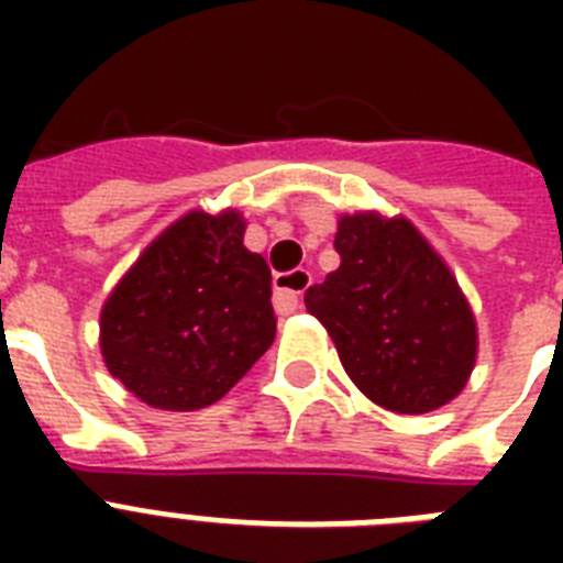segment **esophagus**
I'll return each instance as SVG.
<instances>
[{"label":"esophagus","mask_w":563,"mask_h":563,"mask_svg":"<svg viewBox=\"0 0 563 563\" xmlns=\"http://www.w3.org/2000/svg\"><path fill=\"white\" fill-rule=\"evenodd\" d=\"M312 274L307 268H291L274 277V295H277V307L280 309H298L300 295L309 289Z\"/></svg>","instance_id":"1"}]
</instances>
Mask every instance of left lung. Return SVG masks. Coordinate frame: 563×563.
<instances>
[{"label":"left lung","mask_w":563,"mask_h":563,"mask_svg":"<svg viewBox=\"0 0 563 563\" xmlns=\"http://www.w3.org/2000/svg\"><path fill=\"white\" fill-rule=\"evenodd\" d=\"M342 265L303 300L327 327L365 397L397 415H423L462 391L476 362V321L441 256L406 219L344 216Z\"/></svg>","instance_id":"obj_1"}]
</instances>
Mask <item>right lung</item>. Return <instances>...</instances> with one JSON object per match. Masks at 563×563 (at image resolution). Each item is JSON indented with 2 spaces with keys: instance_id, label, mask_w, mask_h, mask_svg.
<instances>
[{
  "instance_id": "obj_1",
  "label": "right lung",
  "mask_w": 563,
  "mask_h": 563,
  "mask_svg": "<svg viewBox=\"0 0 563 563\" xmlns=\"http://www.w3.org/2000/svg\"><path fill=\"white\" fill-rule=\"evenodd\" d=\"M242 233L239 212H189L145 247L101 309L110 374L154 409L221 400L272 347V272Z\"/></svg>"
}]
</instances>
